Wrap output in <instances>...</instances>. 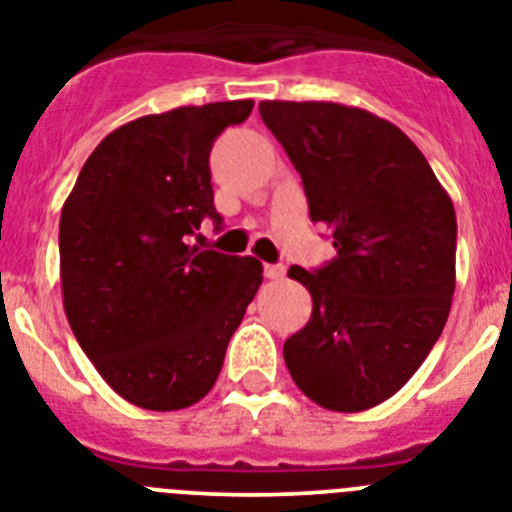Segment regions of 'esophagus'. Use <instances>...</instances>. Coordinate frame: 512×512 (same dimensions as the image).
I'll list each match as a JSON object with an SVG mask.
<instances>
[{
    "mask_svg": "<svg viewBox=\"0 0 512 512\" xmlns=\"http://www.w3.org/2000/svg\"><path fill=\"white\" fill-rule=\"evenodd\" d=\"M284 266L282 264H266L264 266V277L266 279H282L284 277Z\"/></svg>",
    "mask_w": 512,
    "mask_h": 512,
    "instance_id": "1",
    "label": "esophagus"
}]
</instances>
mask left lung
I'll return each instance as SVG.
<instances>
[{"mask_svg":"<svg viewBox=\"0 0 512 512\" xmlns=\"http://www.w3.org/2000/svg\"><path fill=\"white\" fill-rule=\"evenodd\" d=\"M302 176L312 223L338 256L289 269L312 315L284 341L295 384L336 413L390 400L441 336L456 287V212L420 148L397 125L336 102L259 104Z\"/></svg>","mask_w":512,"mask_h":512,"instance_id":"left-lung-1","label":"left lung"}]
</instances>
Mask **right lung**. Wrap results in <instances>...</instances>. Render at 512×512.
<instances>
[{
  "label": "right lung",
  "instance_id": "1",
  "mask_svg": "<svg viewBox=\"0 0 512 512\" xmlns=\"http://www.w3.org/2000/svg\"><path fill=\"white\" fill-rule=\"evenodd\" d=\"M251 99L176 107L112 130L63 202V310L102 379L138 408L182 410L212 390L264 279L253 256L189 246L212 205L210 151Z\"/></svg>",
  "mask_w": 512,
  "mask_h": 512
}]
</instances>
